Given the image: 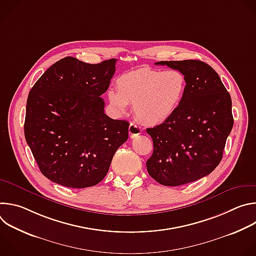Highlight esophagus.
Listing matches in <instances>:
<instances>
[{
	"label": "esophagus",
	"mask_w": 256,
	"mask_h": 256,
	"mask_svg": "<svg viewBox=\"0 0 256 256\" xmlns=\"http://www.w3.org/2000/svg\"><path fill=\"white\" fill-rule=\"evenodd\" d=\"M140 128L138 126H136V124H130V128H128V132H130V136L132 138H136L140 134Z\"/></svg>",
	"instance_id": "obj_1"
}]
</instances>
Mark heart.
Masks as SVG:
<instances>
[{"mask_svg":"<svg viewBox=\"0 0 256 256\" xmlns=\"http://www.w3.org/2000/svg\"><path fill=\"white\" fill-rule=\"evenodd\" d=\"M116 87L108 90L107 97L118 112L134 104V114L142 124L157 126L178 109L186 92L188 79L179 70L140 66L120 75Z\"/></svg>","mask_w":256,"mask_h":256,"instance_id":"heart-1","label":"heart"}]
</instances>
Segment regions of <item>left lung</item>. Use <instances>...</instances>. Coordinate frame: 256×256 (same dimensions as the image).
I'll list each match as a JSON object with an SVG mask.
<instances>
[{
    "instance_id": "obj_1",
    "label": "left lung",
    "mask_w": 256,
    "mask_h": 256,
    "mask_svg": "<svg viewBox=\"0 0 256 256\" xmlns=\"http://www.w3.org/2000/svg\"><path fill=\"white\" fill-rule=\"evenodd\" d=\"M179 70L188 88L177 110L163 124L147 128L154 151L147 170L166 186L190 184L208 175L223 158L233 128L232 100L216 72L198 60H163Z\"/></svg>"
}]
</instances>
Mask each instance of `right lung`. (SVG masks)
I'll use <instances>...</instances> for the list:
<instances>
[{"mask_svg": "<svg viewBox=\"0 0 256 256\" xmlns=\"http://www.w3.org/2000/svg\"><path fill=\"white\" fill-rule=\"evenodd\" d=\"M116 62L91 64L66 56L48 68L29 92L25 138L42 173L58 184H98L128 138L130 124L107 116L101 98Z\"/></svg>", "mask_w": 256, "mask_h": 256, "instance_id": "add662e5", "label": "right lung"}]
</instances>
